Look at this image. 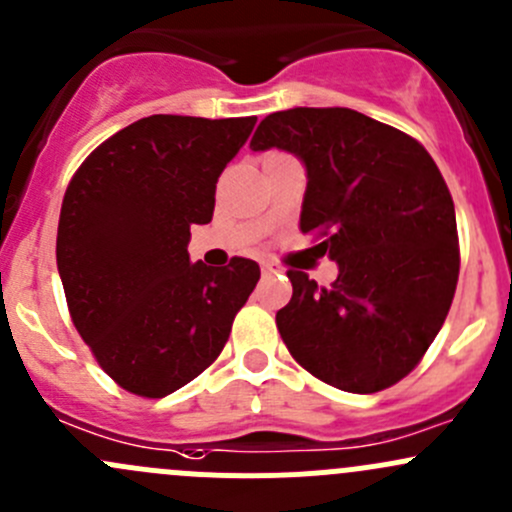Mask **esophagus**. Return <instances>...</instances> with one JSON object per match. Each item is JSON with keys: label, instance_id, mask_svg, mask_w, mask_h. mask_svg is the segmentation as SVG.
Wrapping results in <instances>:
<instances>
[{"label": "esophagus", "instance_id": "esophagus-1", "mask_svg": "<svg viewBox=\"0 0 512 512\" xmlns=\"http://www.w3.org/2000/svg\"><path fill=\"white\" fill-rule=\"evenodd\" d=\"M275 272H277V270L270 265V262H262V275L270 277V275H275Z\"/></svg>", "mask_w": 512, "mask_h": 512}]
</instances>
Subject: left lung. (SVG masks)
<instances>
[{"instance_id":"left-lung-1","label":"left lung","mask_w":512,"mask_h":512,"mask_svg":"<svg viewBox=\"0 0 512 512\" xmlns=\"http://www.w3.org/2000/svg\"><path fill=\"white\" fill-rule=\"evenodd\" d=\"M250 148L302 160L299 230L317 232L339 267L332 287L287 272L282 342L324 384L389 389L431 347L456 292V210L441 170L414 138L352 108L270 113Z\"/></svg>"}]
</instances>
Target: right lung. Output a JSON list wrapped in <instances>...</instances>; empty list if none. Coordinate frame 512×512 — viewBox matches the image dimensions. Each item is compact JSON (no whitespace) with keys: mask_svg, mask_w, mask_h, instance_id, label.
Listing matches in <instances>:
<instances>
[{"mask_svg":"<svg viewBox=\"0 0 512 512\" xmlns=\"http://www.w3.org/2000/svg\"><path fill=\"white\" fill-rule=\"evenodd\" d=\"M257 118H141L81 163L61 203L56 265L71 319L126 391L163 399L203 374L260 280L257 262H190V225Z\"/></svg>","mask_w":512,"mask_h":512,"instance_id":"right-lung-1","label":"right lung"}]
</instances>
